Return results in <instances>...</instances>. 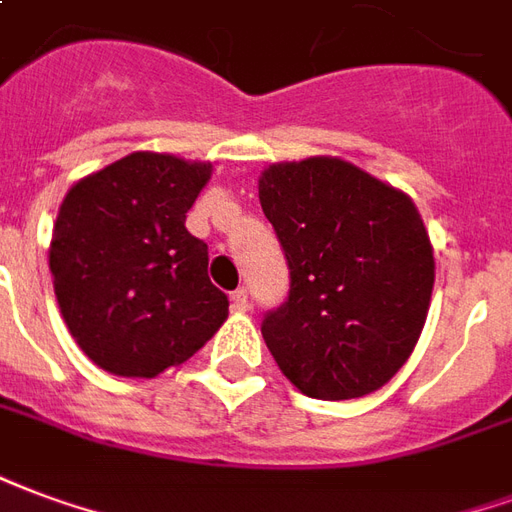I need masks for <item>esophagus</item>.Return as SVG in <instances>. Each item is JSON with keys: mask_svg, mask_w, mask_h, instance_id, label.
<instances>
[{"mask_svg": "<svg viewBox=\"0 0 512 512\" xmlns=\"http://www.w3.org/2000/svg\"><path fill=\"white\" fill-rule=\"evenodd\" d=\"M230 304H233L236 312H246V309H249V293H246L244 287H238V290L230 293Z\"/></svg>", "mask_w": 512, "mask_h": 512, "instance_id": "esophagus-1", "label": "esophagus"}]
</instances>
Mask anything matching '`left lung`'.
Returning a JSON list of instances; mask_svg holds the SVG:
<instances>
[{"label":"left lung","instance_id":"8db88e82","mask_svg":"<svg viewBox=\"0 0 512 512\" xmlns=\"http://www.w3.org/2000/svg\"><path fill=\"white\" fill-rule=\"evenodd\" d=\"M257 189L290 268L287 298L260 325L282 374L325 401L382 388L410 358L434 287L415 203L328 157L271 165Z\"/></svg>","mask_w":512,"mask_h":512}]
</instances>
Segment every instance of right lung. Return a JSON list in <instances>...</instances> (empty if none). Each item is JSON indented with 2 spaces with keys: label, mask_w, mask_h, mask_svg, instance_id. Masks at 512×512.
Returning a JSON list of instances; mask_svg holds the SVG:
<instances>
[{
  "label": "right lung",
  "mask_w": 512,
  "mask_h": 512,
  "mask_svg": "<svg viewBox=\"0 0 512 512\" xmlns=\"http://www.w3.org/2000/svg\"><path fill=\"white\" fill-rule=\"evenodd\" d=\"M208 179L211 165L135 151L67 192L48 260L56 301L105 372L157 377L225 323L208 246L184 225Z\"/></svg>",
  "instance_id": "add662e5"
}]
</instances>
